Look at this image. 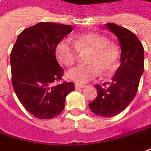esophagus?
<instances>
[{
	"mask_svg": "<svg viewBox=\"0 0 151 151\" xmlns=\"http://www.w3.org/2000/svg\"><path fill=\"white\" fill-rule=\"evenodd\" d=\"M83 87H85L84 85H81V84H78V83H76V85H75V88L76 89H81Z\"/></svg>",
	"mask_w": 151,
	"mask_h": 151,
	"instance_id": "esophagus-1",
	"label": "esophagus"
}]
</instances>
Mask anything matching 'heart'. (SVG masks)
<instances>
[{
	"label": "heart",
	"instance_id": "obj_1",
	"mask_svg": "<svg viewBox=\"0 0 151 151\" xmlns=\"http://www.w3.org/2000/svg\"><path fill=\"white\" fill-rule=\"evenodd\" d=\"M73 45L62 40L55 49L56 57L65 66H70L77 59V52H87L86 62L88 65H77L66 74L67 78L80 83H86L99 74L109 73L116 68L119 51L116 45L109 43L108 39L99 34H87L74 38Z\"/></svg>",
	"mask_w": 151,
	"mask_h": 151
}]
</instances>
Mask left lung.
Wrapping results in <instances>:
<instances>
[{
    "label": "left lung",
    "mask_w": 151,
    "mask_h": 151,
    "mask_svg": "<svg viewBox=\"0 0 151 151\" xmlns=\"http://www.w3.org/2000/svg\"><path fill=\"white\" fill-rule=\"evenodd\" d=\"M104 27L119 41L121 65L112 81L103 84L104 86H94L98 97L89 103V107L96 115L109 117L122 112L136 96L144 71V48L132 31L113 23Z\"/></svg>",
    "instance_id": "obj_1"
}]
</instances>
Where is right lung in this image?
Returning <instances> with one entry per match:
<instances>
[{
	"label": "right lung",
	"instance_id": "1",
	"mask_svg": "<svg viewBox=\"0 0 151 151\" xmlns=\"http://www.w3.org/2000/svg\"><path fill=\"white\" fill-rule=\"evenodd\" d=\"M73 30L71 25L41 22L19 34L10 53L12 85L24 109L39 119H51L64 109L65 97L75 90L63 82L56 46Z\"/></svg>",
	"mask_w": 151,
	"mask_h": 151
}]
</instances>
